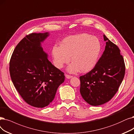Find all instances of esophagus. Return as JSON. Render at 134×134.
<instances>
[{"label":"esophagus","instance_id":"1","mask_svg":"<svg viewBox=\"0 0 134 134\" xmlns=\"http://www.w3.org/2000/svg\"><path fill=\"white\" fill-rule=\"evenodd\" d=\"M65 77L67 78V79H70L72 77V76L71 75H68V74H66L65 75Z\"/></svg>","mask_w":134,"mask_h":134}]
</instances>
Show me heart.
<instances>
[{"mask_svg": "<svg viewBox=\"0 0 134 134\" xmlns=\"http://www.w3.org/2000/svg\"><path fill=\"white\" fill-rule=\"evenodd\" d=\"M101 50L99 39L87 34H81L66 37L60 46L52 48V57L54 65L62 69L71 60L68 66L69 72L75 73L80 69L83 72L90 71L97 63Z\"/></svg>", "mask_w": 134, "mask_h": 134, "instance_id": "obj_1", "label": "heart"}]
</instances>
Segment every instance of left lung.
<instances>
[{"label": "left lung", "instance_id": "1", "mask_svg": "<svg viewBox=\"0 0 134 134\" xmlns=\"http://www.w3.org/2000/svg\"><path fill=\"white\" fill-rule=\"evenodd\" d=\"M105 50L91 70L80 77V91L83 99L91 105L103 104L118 91L124 77L125 65L118 46L104 35Z\"/></svg>", "mask_w": 134, "mask_h": 134}]
</instances>
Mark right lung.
<instances>
[{
	"instance_id": "1",
	"label": "right lung",
	"mask_w": 134,
	"mask_h": 134,
	"mask_svg": "<svg viewBox=\"0 0 134 134\" xmlns=\"http://www.w3.org/2000/svg\"><path fill=\"white\" fill-rule=\"evenodd\" d=\"M48 35H26L16 46L10 60V77L16 90L27 103L36 108L49 105L65 80L64 73L48 60L41 46Z\"/></svg>"
}]
</instances>
